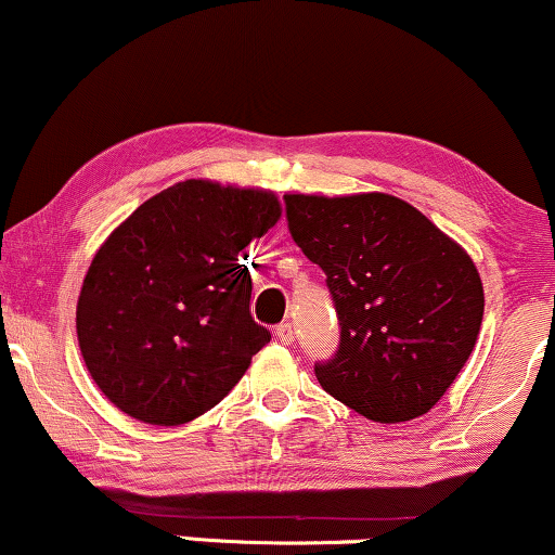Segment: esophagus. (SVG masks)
Masks as SVG:
<instances>
[{
    "mask_svg": "<svg viewBox=\"0 0 555 555\" xmlns=\"http://www.w3.org/2000/svg\"><path fill=\"white\" fill-rule=\"evenodd\" d=\"M276 339L282 344H292L297 339L295 336V328H292V323H282V326H276Z\"/></svg>",
    "mask_w": 555,
    "mask_h": 555,
    "instance_id": "1",
    "label": "esophagus"
}]
</instances>
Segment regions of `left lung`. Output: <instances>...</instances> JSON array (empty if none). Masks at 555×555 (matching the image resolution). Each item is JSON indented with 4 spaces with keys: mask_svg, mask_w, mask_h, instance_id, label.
I'll list each match as a JSON object with an SVG mask.
<instances>
[{
    "mask_svg": "<svg viewBox=\"0 0 555 555\" xmlns=\"http://www.w3.org/2000/svg\"><path fill=\"white\" fill-rule=\"evenodd\" d=\"M286 221L326 273L341 339L315 365L331 397L373 423L430 412L480 334V273L428 216L386 193H289Z\"/></svg>",
    "mask_w": 555,
    "mask_h": 555,
    "instance_id": "8db88e82",
    "label": "left lung"
}]
</instances>
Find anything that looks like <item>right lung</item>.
Returning <instances> with one entry per match:
<instances>
[{"instance_id": "1", "label": "right lung", "mask_w": 555, "mask_h": 555, "mask_svg": "<svg viewBox=\"0 0 555 555\" xmlns=\"http://www.w3.org/2000/svg\"><path fill=\"white\" fill-rule=\"evenodd\" d=\"M282 219L276 193L184 180L149 197L91 260L75 310L106 399L149 425L201 417L271 334L250 315L245 247Z\"/></svg>"}]
</instances>
